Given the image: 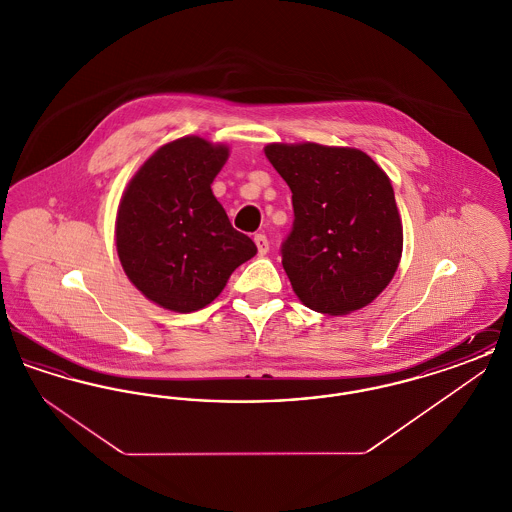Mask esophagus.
Segmentation results:
<instances>
[{
  "label": "esophagus",
  "instance_id": "1",
  "mask_svg": "<svg viewBox=\"0 0 512 512\" xmlns=\"http://www.w3.org/2000/svg\"><path fill=\"white\" fill-rule=\"evenodd\" d=\"M255 245H257V249H259V255H267L268 240L265 234H257V236H255Z\"/></svg>",
  "mask_w": 512,
  "mask_h": 512
}]
</instances>
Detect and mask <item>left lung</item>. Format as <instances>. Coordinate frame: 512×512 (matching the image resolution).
<instances>
[{
  "mask_svg": "<svg viewBox=\"0 0 512 512\" xmlns=\"http://www.w3.org/2000/svg\"><path fill=\"white\" fill-rule=\"evenodd\" d=\"M292 190V234L282 265L299 301L341 317L372 303L403 253V224L388 174L355 147L268 144Z\"/></svg>",
  "mask_w": 512,
  "mask_h": 512,
  "instance_id": "1",
  "label": "left lung"
}]
</instances>
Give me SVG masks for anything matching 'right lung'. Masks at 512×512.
<instances>
[{
	"label": "right lung",
	"instance_id": "1",
	"mask_svg": "<svg viewBox=\"0 0 512 512\" xmlns=\"http://www.w3.org/2000/svg\"><path fill=\"white\" fill-rule=\"evenodd\" d=\"M230 149L199 136L159 147L128 182L115 242L128 280L155 305L194 313L257 247L234 230L211 184Z\"/></svg>",
	"mask_w": 512,
	"mask_h": 512
}]
</instances>
